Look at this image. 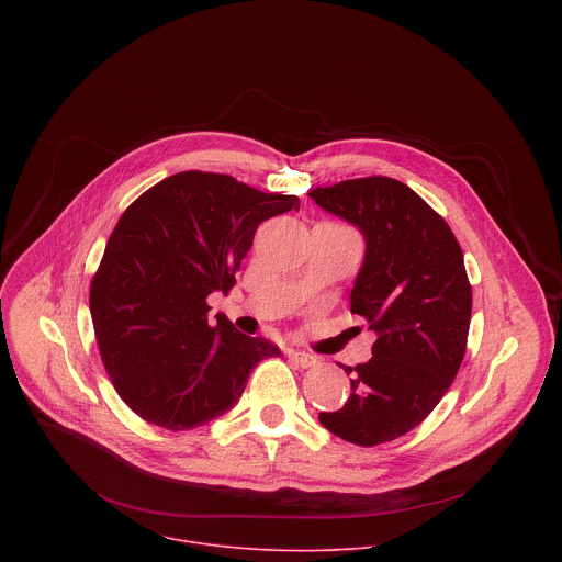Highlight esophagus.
<instances>
[{
  "instance_id": "obj_1",
  "label": "esophagus",
  "mask_w": 562,
  "mask_h": 562,
  "mask_svg": "<svg viewBox=\"0 0 562 562\" xmlns=\"http://www.w3.org/2000/svg\"><path fill=\"white\" fill-rule=\"evenodd\" d=\"M288 357H290L296 366H301V368H314V366L321 363L318 357H314V355H310V352H303V350H288Z\"/></svg>"
}]
</instances>
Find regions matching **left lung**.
I'll list each match as a JSON object with an SVG mask.
<instances>
[{
  "instance_id": "8db88e82",
  "label": "left lung",
  "mask_w": 562,
  "mask_h": 562,
  "mask_svg": "<svg viewBox=\"0 0 562 562\" xmlns=\"http://www.w3.org/2000/svg\"><path fill=\"white\" fill-rule=\"evenodd\" d=\"M310 196L363 234L350 312L379 335L368 363L341 366L352 374L350 398L318 417L372 448L419 426L450 390L468 348L472 285L448 223L398 179H346Z\"/></svg>"
}]
</instances>
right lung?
Listing matches in <instances>:
<instances>
[{"label": "right lung", "instance_id": "right-lung-1", "mask_svg": "<svg viewBox=\"0 0 562 562\" xmlns=\"http://www.w3.org/2000/svg\"><path fill=\"white\" fill-rule=\"evenodd\" d=\"M232 175L183 170L119 218L90 281V316L110 381L136 415L190 430L240 401L252 368L279 348L216 316L207 296L236 285L257 227L299 210Z\"/></svg>", "mask_w": 562, "mask_h": 562}]
</instances>
